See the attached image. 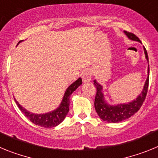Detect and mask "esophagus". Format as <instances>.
I'll list each match as a JSON object with an SVG mask.
<instances>
[{"label":"esophagus","mask_w":158,"mask_h":158,"mask_svg":"<svg viewBox=\"0 0 158 158\" xmlns=\"http://www.w3.org/2000/svg\"><path fill=\"white\" fill-rule=\"evenodd\" d=\"M83 82H89L91 81V73L89 70H85L81 74Z\"/></svg>","instance_id":"34e87169"}]
</instances>
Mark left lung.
<instances>
[{
	"label": "left lung",
	"instance_id": "left-lung-1",
	"mask_svg": "<svg viewBox=\"0 0 158 158\" xmlns=\"http://www.w3.org/2000/svg\"><path fill=\"white\" fill-rule=\"evenodd\" d=\"M125 33L131 40L141 42L139 38L133 33L127 31H125ZM144 51L146 59L147 61H149L146 48H144ZM148 74L150 75V68L148 69ZM94 85L96 88V94L94 102L95 109L100 118L107 123H119L135 115V113L140 109V107H142V104L146 99V95H147L148 86H149V76L146 79L142 94L139 95L136 100L131 102L129 104H118L116 106L108 105L104 101V95L102 93L101 85H99L96 81H94Z\"/></svg>",
	"mask_w": 158,
	"mask_h": 158
}]
</instances>
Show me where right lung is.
I'll list each match as a JSON object with an SVG mask.
<instances>
[{
	"instance_id": "add662e5",
	"label": "right lung",
	"mask_w": 158,
	"mask_h": 158,
	"mask_svg": "<svg viewBox=\"0 0 158 158\" xmlns=\"http://www.w3.org/2000/svg\"><path fill=\"white\" fill-rule=\"evenodd\" d=\"M20 42V41H19ZM82 84L81 78H79L75 82L71 85L65 93V96L63 97L62 104H60L59 107L56 110L51 111V112L46 113V114H41V115H35L33 113H31L24 109L23 107L18 104V102L15 100L20 111L25 115V116L28 118L31 122H32L38 126L43 127L49 128L54 127L58 126L62 121L64 120L65 117L66 116L67 113L69 112V96Z\"/></svg>"
}]
</instances>
